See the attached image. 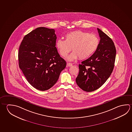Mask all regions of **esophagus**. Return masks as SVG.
Listing matches in <instances>:
<instances>
[{"instance_id":"34e87169","label":"esophagus","mask_w":132,"mask_h":132,"mask_svg":"<svg viewBox=\"0 0 132 132\" xmlns=\"http://www.w3.org/2000/svg\"><path fill=\"white\" fill-rule=\"evenodd\" d=\"M67 65L68 67H71L72 66V64L71 63H67Z\"/></svg>"}]
</instances>
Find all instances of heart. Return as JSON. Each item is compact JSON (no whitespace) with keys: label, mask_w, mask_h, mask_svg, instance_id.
<instances>
[{"label":"heart","mask_w":132,"mask_h":132,"mask_svg":"<svg viewBox=\"0 0 132 132\" xmlns=\"http://www.w3.org/2000/svg\"><path fill=\"white\" fill-rule=\"evenodd\" d=\"M99 39L96 35L81 30H76L65 35V40L58 39L56 47L63 57H65L71 51H73L68 56L69 61L77 58L85 59L92 56L97 50L99 45Z\"/></svg>","instance_id":"obj_1"}]
</instances>
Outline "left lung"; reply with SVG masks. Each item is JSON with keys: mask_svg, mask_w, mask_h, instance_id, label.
Returning a JSON list of instances; mask_svg holds the SVG:
<instances>
[{"mask_svg": "<svg viewBox=\"0 0 132 132\" xmlns=\"http://www.w3.org/2000/svg\"><path fill=\"white\" fill-rule=\"evenodd\" d=\"M100 40L97 50L88 59L79 64L76 82L81 89L92 92L104 84L113 70L116 60V47L108 35L97 28Z\"/></svg>", "mask_w": 132, "mask_h": 132, "instance_id": "1", "label": "left lung"}]
</instances>
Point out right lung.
Here are the masks:
<instances>
[{
    "label": "right lung",
    "instance_id": "1",
    "mask_svg": "<svg viewBox=\"0 0 132 132\" xmlns=\"http://www.w3.org/2000/svg\"><path fill=\"white\" fill-rule=\"evenodd\" d=\"M55 30L44 27L26 35L19 48V66L34 88L48 90L58 80L66 63L56 47Z\"/></svg>",
    "mask_w": 132,
    "mask_h": 132
}]
</instances>
